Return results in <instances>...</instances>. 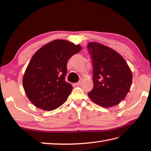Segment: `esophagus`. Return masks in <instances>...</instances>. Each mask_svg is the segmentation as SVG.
Wrapping results in <instances>:
<instances>
[{
	"label": "esophagus",
	"mask_w": 151,
	"mask_h": 151,
	"mask_svg": "<svg viewBox=\"0 0 151 151\" xmlns=\"http://www.w3.org/2000/svg\"><path fill=\"white\" fill-rule=\"evenodd\" d=\"M82 84V82L81 81H79V82H76V83H75V85L76 86H81V84Z\"/></svg>",
	"instance_id": "34e87169"
}]
</instances>
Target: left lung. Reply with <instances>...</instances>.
<instances>
[{"label": "left lung", "instance_id": "obj_1", "mask_svg": "<svg viewBox=\"0 0 151 151\" xmlns=\"http://www.w3.org/2000/svg\"><path fill=\"white\" fill-rule=\"evenodd\" d=\"M93 65V88L88 96L95 103L109 108L119 103L130 91L132 74L126 61L111 48L88 44Z\"/></svg>", "mask_w": 151, "mask_h": 151}]
</instances>
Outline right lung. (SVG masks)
<instances>
[{
  "instance_id": "1",
  "label": "right lung",
  "mask_w": 151,
  "mask_h": 151,
  "mask_svg": "<svg viewBox=\"0 0 151 151\" xmlns=\"http://www.w3.org/2000/svg\"><path fill=\"white\" fill-rule=\"evenodd\" d=\"M81 49L79 45L57 40L34 54L22 80L24 91L32 103L44 110H53L66 101L73 89L65 81L67 61Z\"/></svg>"
}]
</instances>
